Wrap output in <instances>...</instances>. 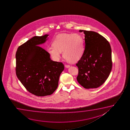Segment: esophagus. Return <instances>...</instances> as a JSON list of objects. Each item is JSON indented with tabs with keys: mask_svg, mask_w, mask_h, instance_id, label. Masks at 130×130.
<instances>
[{
	"mask_svg": "<svg viewBox=\"0 0 130 130\" xmlns=\"http://www.w3.org/2000/svg\"><path fill=\"white\" fill-rule=\"evenodd\" d=\"M65 67L66 68H69L70 67V66L69 65H65Z\"/></svg>",
	"mask_w": 130,
	"mask_h": 130,
	"instance_id": "34e87169",
	"label": "esophagus"
}]
</instances>
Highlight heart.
I'll return each mask as SVG.
<instances>
[{
    "label": "heart",
    "instance_id": "obj_1",
    "mask_svg": "<svg viewBox=\"0 0 130 130\" xmlns=\"http://www.w3.org/2000/svg\"><path fill=\"white\" fill-rule=\"evenodd\" d=\"M53 46L47 48V52L54 60L59 61L61 52L66 60L75 63L84 55L85 43L83 38L78 34H62L53 39Z\"/></svg>",
    "mask_w": 130,
    "mask_h": 130
}]
</instances>
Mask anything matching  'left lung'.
<instances>
[{
	"instance_id": "obj_1",
	"label": "left lung",
	"mask_w": 130,
	"mask_h": 130,
	"mask_svg": "<svg viewBox=\"0 0 130 130\" xmlns=\"http://www.w3.org/2000/svg\"><path fill=\"white\" fill-rule=\"evenodd\" d=\"M84 32V53L76 65L77 80L86 89L96 88L108 78L112 67L111 49L108 41L97 32L80 30Z\"/></svg>"
}]
</instances>
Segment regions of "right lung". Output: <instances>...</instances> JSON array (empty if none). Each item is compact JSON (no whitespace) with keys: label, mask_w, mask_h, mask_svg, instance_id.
I'll return each mask as SVG.
<instances>
[{"label":"right lung","mask_w":130,"mask_h":130,"mask_svg":"<svg viewBox=\"0 0 130 130\" xmlns=\"http://www.w3.org/2000/svg\"><path fill=\"white\" fill-rule=\"evenodd\" d=\"M48 36L32 37L18 47L15 55L17 77L27 91L36 96L53 94L64 69L62 62L51 60L47 52L39 46Z\"/></svg>","instance_id":"right-lung-1"}]
</instances>
